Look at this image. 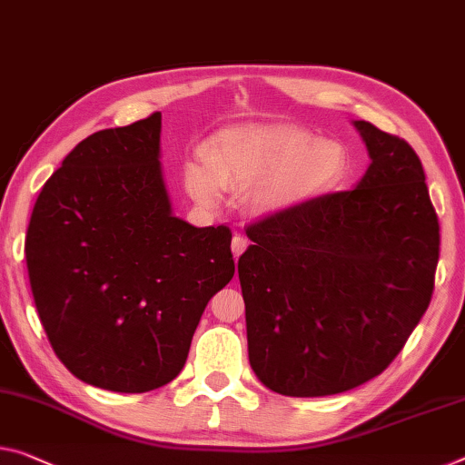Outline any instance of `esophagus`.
<instances>
[{"label":"esophagus","mask_w":465,"mask_h":465,"mask_svg":"<svg viewBox=\"0 0 465 465\" xmlns=\"http://www.w3.org/2000/svg\"><path fill=\"white\" fill-rule=\"evenodd\" d=\"M247 245H249V241H247L245 237H241V234H234V237H232V245H231L234 257H239L242 252H245Z\"/></svg>","instance_id":"34e87169"}]
</instances>
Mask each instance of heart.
<instances>
[{"mask_svg": "<svg viewBox=\"0 0 465 465\" xmlns=\"http://www.w3.org/2000/svg\"><path fill=\"white\" fill-rule=\"evenodd\" d=\"M339 143L289 124H241L218 133L208 155L187 168L189 195L203 208L223 203L224 189L245 193L247 213L270 218L331 189L345 174Z\"/></svg>", "mask_w": 465, "mask_h": 465, "instance_id": "obj_1", "label": "heart"}]
</instances>
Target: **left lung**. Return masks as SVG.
<instances>
[{"mask_svg": "<svg viewBox=\"0 0 465 465\" xmlns=\"http://www.w3.org/2000/svg\"><path fill=\"white\" fill-rule=\"evenodd\" d=\"M351 124L370 155L353 189L252 224L239 257L249 363L287 397L372 381L432 297L440 237L422 162L403 139Z\"/></svg>", "mask_w": 465, "mask_h": 465, "instance_id": "obj_1", "label": "left lung"}]
</instances>
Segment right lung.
<instances>
[{
    "instance_id": "add662e5",
    "label": "right lung",
    "mask_w": 465,
    "mask_h": 465,
    "mask_svg": "<svg viewBox=\"0 0 465 465\" xmlns=\"http://www.w3.org/2000/svg\"><path fill=\"white\" fill-rule=\"evenodd\" d=\"M162 114L93 133L43 184L25 253L41 324L78 381L147 392L181 374L210 299L231 282V228L173 213Z\"/></svg>"
}]
</instances>
